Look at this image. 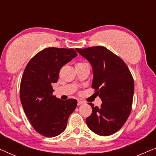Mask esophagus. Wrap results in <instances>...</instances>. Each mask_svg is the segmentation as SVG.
<instances>
[{
	"label": "esophagus",
	"instance_id": "34e87169",
	"mask_svg": "<svg viewBox=\"0 0 156 156\" xmlns=\"http://www.w3.org/2000/svg\"><path fill=\"white\" fill-rule=\"evenodd\" d=\"M84 104V101H78V102H77V105L78 106L82 105V104Z\"/></svg>",
	"mask_w": 156,
	"mask_h": 156
}]
</instances>
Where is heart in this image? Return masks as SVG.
<instances>
[{"mask_svg": "<svg viewBox=\"0 0 156 156\" xmlns=\"http://www.w3.org/2000/svg\"><path fill=\"white\" fill-rule=\"evenodd\" d=\"M80 64H83V63H78L77 65H80Z\"/></svg>", "mask_w": 156, "mask_h": 156, "instance_id": "obj_1", "label": "heart"}]
</instances>
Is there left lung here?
Here are the masks:
<instances>
[{
	"label": "left lung",
	"mask_w": 156,
	"mask_h": 156,
	"mask_svg": "<svg viewBox=\"0 0 156 156\" xmlns=\"http://www.w3.org/2000/svg\"><path fill=\"white\" fill-rule=\"evenodd\" d=\"M76 50L90 62L94 75L91 87L102 101L99 107L89 103L92 113L86 119L87 124L98 135H112L123 126L131 112L133 76L124 62L104 47Z\"/></svg>",
	"instance_id": "left-lung-1"
}]
</instances>
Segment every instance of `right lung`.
<instances>
[{
	"instance_id": "obj_1",
	"label": "right lung",
	"mask_w": 156,
	"mask_h": 156,
	"mask_svg": "<svg viewBox=\"0 0 156 156\" xmlns=\"http://www.w3.org/2000/svg\"><path fill=\"white\" fill-rule=\"evenodd\" d=\"M76 55L74 49L45 48L29 61L23 72L20 87L23 109L35 131L45 137L62 133L76 107V99L62 101L53 96L52 86L61 68Z\"/></svg>"
}]
</instances>
